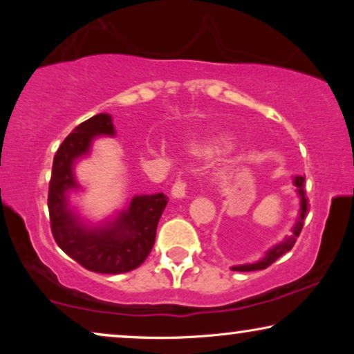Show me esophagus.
Listing matches in <instances>:
<instances>
[{
	"mask_svg": "<svg viewBox=\"0 0 354 354\" xmlns=\"http://www.w3.org/2000/svg\"><path fill=\"white\" fill-rule=\"evenodd\" d=\"M185 195H187V192H185V183H183L182 180H178V182H176L172 185V188H171V196L172 198H185Z\"/></svg>",
	"mask_w": 354,
	"mask_h": 354,
	"instance_id": "esophagus-1",
	"label": "esophagus"
}]
</instances>
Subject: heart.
Masks as SVG:
<instances>
[{
    "label": "heart",
    "instance_id": "b5f03b06",
    "mask_svg": "<svg viewBox=\"0 0 354 354\" xmlns=\"http://www.w3.org/2000/svg\"><path fill=\"white\" fill-rule=\"evenodd\" d=\"M225 140V135H216V137L201 140V142H196L192 145V149L200 156H209L216 151L217 148L221 147V143Z\"/></svg>",
    "mask_w": 354,
    "mask_h": 354
}]
</instances>
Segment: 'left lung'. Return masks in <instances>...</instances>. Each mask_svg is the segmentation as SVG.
I'll return each mask as SVG.
<instances>
[{"label": "left lung", "mask_w": 354, "mask_h": 354, "mask_svg": "<svg viewBox=\"0 0 354 354\" xmlns=\"http://www.w3.org/2000/svg\"><path fill=\"white\" fill-rule=\"evenodd\" d=\"M293 185H295V192H297V195L299 198V211H298V219H297V222H295V225L292 227V234L287 235L282 241H279V243H275L272 248H269L268 251H266L264 256L261 259L254 261V263L234 266L232 270H239V272H251V270L266 269L268 266L275 263L280 256L288 253V251L293 248L295 241H297L299 232H301V229H303L304 217H306V212H308V200H306V192H304V177L295 176Z\"/></svg>", "instance_id": "obj_1"}]
</instances>
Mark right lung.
Returning a JSON list of instances; mask_svg holds the SVG:
<instances>
[{"label": "right lung", "mask_w": 354, "mask_h": 354, "mask_svg": "<svg viewBox=\"0 0 354 354\" xmlns=\"http://www.w3.org/2000/svg\"><path fill=\"white\" fill-rule=\"evenodd\" d=\"M111 114L101 113L82 122L66 137L55 154L48 193L51 232L67 256L98 274H124L137 269L151 251L156 227L167 196L135 195L127 207L111 219L88 222L72 206L71 195L82 190L75 164L91 154L95 138L114 137Z\"/></svg>", "instance_id": "1"}]
</instances>
